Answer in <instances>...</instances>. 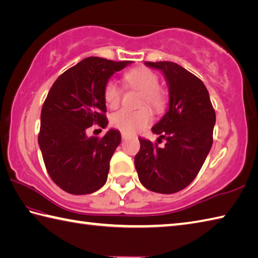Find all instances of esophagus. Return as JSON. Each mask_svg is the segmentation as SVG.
<instances>
[{"instance_id":"1","label":"esophagus","mask_w":258,"mask_h":258,"mask_svg":"<svg viewBox=\"0 0 258 258\" xmlns=\"http://www.w3.org/2000/svg\"><path fill=\"white\" fill-rule=\"evenodd\" d=\"M121 138H122V139H127L128 138V135L127 134H121Z\"/></svg>"}]
</instances>
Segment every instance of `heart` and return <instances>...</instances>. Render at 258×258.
<instances>
[{"instance_id":"heart-1","label":"heart","mask_w":258,"mask_h":258,"mask_svg":"<svg viewBox=\"0 0 258 258\" xmlns=\"http://www.w3.org/2000/svg\"><path fill=\"white\" fill-rule=\"evenodd\" d=\"M124 82L130 89L143 93L140 106L147 105L155 112H162L166 106V98L159 89L156 73L146 67H137L124 74ZM122 92L114 81H109L104 87V101L110 109L118 108ZM152 121V112L147 108L137 111L120 110L111 116V124L123 134H135L144 129Z\"/></svg>"}]
</instances>
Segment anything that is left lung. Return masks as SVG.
I'll return each mask as SVG.
<instances>
[{
    "label": "left lung",
    "mask_w": 258,
    "mask_h": 258,
    "mask_svg": "<svg viewBox=\"0 0 258 258\" xmlns=\"http://www.w3.org/2000/svg\"><path fill=\"white\" fill-rule=\"evenodd\" d=\"M159 70L166 80L168 110L152 128L160 148L139 138L140 150L135 166L143 185L153 192L172 194L181 191L200 172L212 146L216 112L203 82L173 61H146Z\"/></svg>",
    "instance_id": "8db88e82"
}]
</instances>
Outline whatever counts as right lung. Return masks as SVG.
<instances>
[{
	"instance_id": "add662e5",
	"label": "right lung",
	"mask_w": 258,
	"mask_h": 258,
	"mask_svg": "<svg viewBox=\"0 0 258 258\" xmlns=\"http://www.w3.org/2000/svg\"><path fill=\"white\" fill-rule=\"evenodd\" d=\"M131 62L87 57L52 84L42 105L38 143L48 174L65 192L90 194L105 184L120 131L110 129L98 138L87 137L86 129L108 125L104 87Z\"/></svg>"
}]
</instances>
